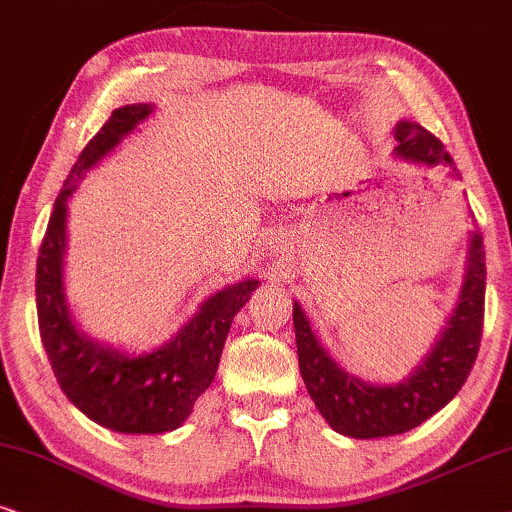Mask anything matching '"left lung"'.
<instances>
[{"label":"left lung","instance_id":"8db88e82","mask_svg":"<svg viewBox=\"0 0 512 512\" xmlns=\"http://www.w3.org/2000/svg\"><path fill=\"white\" fill-rule=\"evenodd\" d=\"M399 158L420 165H446L456 172L454 158L446 153L435 134L418 122L401 120L394 127ZM484 288L487 264L480 231H470L468 264L461 295L449 323L439 335L432 352L420 361L409 378L397 385H371L347 373L323 349L309 326L300 302L293 304V326L297 361L309 397L328 425L340 435L375 439L409 432L449 404L461 390L477 359L484 323Z\"/></svg>","mask_w":512,"mask_h":512}]
</instances>
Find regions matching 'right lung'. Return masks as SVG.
Segmentation results:
<instances>
[{"label": "right lung", "mask_w": 512, "mask_h": 512, "mask_svg": "<svg viewBox=\"0 0 512 512\" xmlns=\"http://www.w3.org/2000/svg\"><path fill=\"white\" fill-rule=\"evenodd\" d=\"M151 113L148 103L115 108L84 146L54 203L35 281L42 345L63 394L94 423L125 435H163L191 416L196 399L215 380L231 321L257 288V278H245L217 290L170 342L148 354L113 349L77 328L63 288L68 196Z\"/></svg>", "instance_id": "1"}]
</instances>
